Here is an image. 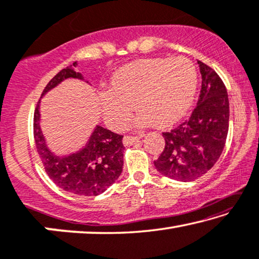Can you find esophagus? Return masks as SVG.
Here are the masks:
<instances>
[{
    "mask_svg": "<svg viewBox=\"0 0 259 259\" xmlns=\"http://www.w3.org/2000/svg\"><path fill=\"white\" fill-rule=\"evenodd\" d=\"M140 141V137H134V136H125L124 138H123V144H124L125 146L126 145H131L134 144V143H136Z\"/></svg>",
    "mask_w": 259,
    "mask_h": 259,
    "instance_id": "obj_1",
    "label": "esophagus"
}]
</instances>
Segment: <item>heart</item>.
Listing matches in <instances>:
<instances>
[{
    "instance_id": "heart-1",
    "label": "heart",
    "mask_w": 259,
    "mask_h": 259,
    "mask_svg": "<svg viewBox=\"0 0 259 259\" xmlns=\"http://www.w3.org/2000/svg\"><path fill=\"white\" fill-rule=\"evenodd\" d=\"M196 88L198 71L187 58L137 60L114 73L110 91L100 93V110L114 130L128 125L133 105L140 111L137 126H167L190 109Z\"/></svg>"
}]
</instances>
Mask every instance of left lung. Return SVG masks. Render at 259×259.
<instances>
[{
    "mask_svg": "<svg viewBox=\"0 0 259 259\" xmlns=\"http://www.w3.org/2000/svg\"><path fill=\"white\" fill-rule=\"evenodd\" d=\"M202 76L196 107L188 119L163 133L165 149L154 161L157 171L178 181H193L214 166L229 129V100L225 83L213 68L198 60Z\"/></svg>",
    "mask_w": 259,
    "mask_h": 259,
    "instance_id": "left-lung-1",
    "label": "left lung"
}]
</instances>
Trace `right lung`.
<instances>
[{
	"mask_svg": "<svg viewBox=\"0 0 259 259\" xmlns=\"http://www.w3.org/2000/svg\"><path fill=\"white\" fill-rule=\"evenodd\" d=\"M76 65L75 61L53 76L44 88L41 98L67 79H78L91 84L81 73L75 72ZM33 135L46 173L64 191L81 196L99 195L121 176L124 152L121 135L96 125L82 148L67 154H58L50 149L41 130L40 100L34 110Z\"/></svg>",
	"mask_w": 259,
	"mask_h": 259,
	"instance_id": "obj_1",
	"label": "right lung"
}]
</instances>
